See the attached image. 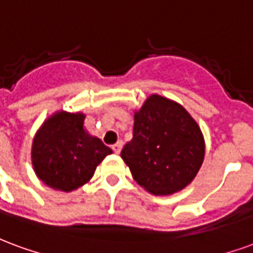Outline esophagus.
I'll return each mask as SVG.
<instances>
[{
  "label": "esophagus",
  "mask_w": 253,
  "mask_h": 253,
  "mask_svg": "<svg viewBox=\"0 0 253 253\" xmlns=\"http://www.w3.org/2000/svg\"><path fill=\"white\" fill-rule=\"evenodd\" d=\"M112 149H113L114 154L119 155L120 152H121V149H123V141H119L117 144H114L113 147H112Z\"/></svg>",
  "instance_id": "esophagus-1"
}]
</instances>
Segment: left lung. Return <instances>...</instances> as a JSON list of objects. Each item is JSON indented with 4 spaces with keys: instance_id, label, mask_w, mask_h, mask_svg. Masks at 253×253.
Segmentation results:
<instances>
[{
    "instance_id": "1",
    "label": "left lung",
    "mask_w": 253,
    "mask_h": 253,
    "mask_svg": "<svg viewBox=\"0 0 253 253\" xmlns=\"http://www.w3.org/2000/svg\"><path fill=\"white\" fill-rule=\"evenodd\" d=\"M204 156V136L193 117L179 104L158 94L134 113L133 137L121 151L133 179L156 195L185 189Z\"/></svg>"
}]
</instances>
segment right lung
<instances>
[{
	"mask_svg": "<svg viewBox=\"0 0 253 253\" xmlns=\"http://www.w3.org/2000/svg\"><path fill=\"white\" fill-rule=\"evenodd\" d=\"M82 113L59 112L33 139L35 172L49 187L73 191L91 179L97 166L112 149L84 129Z\"/></svg>",
	"mask_w": 253,
	"mask_h": 253,
	"instance_id": "add662e5",
	"label": "right lung"
}]
</instances>
